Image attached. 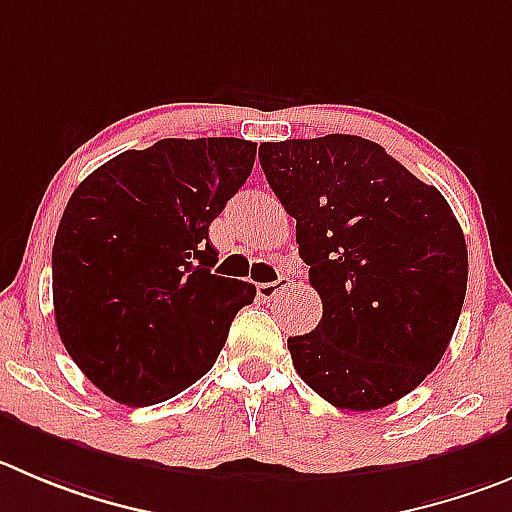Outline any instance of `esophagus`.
<instances>
[{
  "mask_svg": "<svg viewBox=\"0 0 512 512\" xmlns=\"http://www.w3.org/2000/svg\"><path fill=\"white\" fill-rule=\"evenodd\" d=\"M290 288V278H285V275H280L275 283H262L257 285V295H260L262 300H278L280 295L285 293V290Z\"/></svg>",
  "mask_w": 512,
  "mask_h": 512,
  "instance_id": "esophagus-1",
  "label": "esophagus"
}]
</instances>
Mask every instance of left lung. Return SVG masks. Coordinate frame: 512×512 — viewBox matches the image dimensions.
Here are the masks:
<instances>
[{
    "label": "left lung",
    "instance_id": "1",
    "mask_svg": "<svg viewBox=\"0 0 512 512\" xmlns=\"http://www.w3.org/2000/svg\"><path fill=\"white\" fill-rule=\"evenodd\" d=\"M260 164L323 303L315 331L288 338L295 371L338 409L389 407L432 374L460 321V222L369 138L262 143Z\"/></svg>",
    "mask_w": 512,
    "mask_h": 512
}]
</instances>
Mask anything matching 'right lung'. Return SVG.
Returning a JSON list of instances; mask_svg holds the SVG:
<instances>
[{
  "instance_id": "1",
  "label": "right lung",
  "mask_w": 512,
  "mask_h": 512,
  "mask_svg": "<svg viewBox=\"0 0 512 512\" xmlns=\"http://www.w3.org/2000/svg\"><path fill=\"white\" fill-rule=\"evenodd\" d=\"M245 138H164L73 191L52 247V303L78 369L126 407L202 379L255 285L214 275L209 224L252 174Z\"/></svg>"
}]
</instances>
